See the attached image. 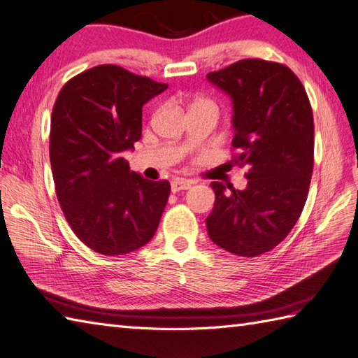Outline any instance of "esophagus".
Here are the masks:
<instances>
[{
    "label": "esophagus",
    "mask_w": 358,
    "mask_h": 358,
    "mask_svg": "<svg viewBox=\"0 0 358 358\" xmlns=\"http://www.w3.org/2000/svg\"><path fill=\"white\" fill-rule=\"evenodd\" d=\"M191 187V183L186 180H172L171 181V189L172 192H180V191H187Z\"/></svg>",
    "instance_id": "obj_1"
}]
</instances>
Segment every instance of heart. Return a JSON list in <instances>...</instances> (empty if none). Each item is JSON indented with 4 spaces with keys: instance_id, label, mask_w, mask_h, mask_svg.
Segmentation results:
<instances>
[{
    "instance_id": "obj_1",
    "label": "heart",
    "mask_w": 358,
    "mask_h": 358,
    "mask_svg": "<svg viewBox=\"0 0 358 358\" xmlns=\"http://www.w3.org/2000/svg\"><path fill=\"white\" fill-rule=\"evenodd\" d=\"M196 101H206V100H196ZM196 101H195V103H196Z\"/></svg>"
}]
</instances>
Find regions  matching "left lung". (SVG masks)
<instances>
[{
  "mask_svg": "<svg viewBox=\"0 0 358 358\" xmlns=\"http://www.w3.org/2000/svg\"><path fill=\"white\" fill-rule=\"evenodd\" d=\"M208 78L232 98V162L248 166L245 191L210 183L208 234L234 255H262L287 237L305 208L314 169L313 108L299 77L281 63L246 58Z\"/></svg>",
  "mask_w": 358,
  "mask_h": 358,
  "instance_id": "left-lung-1",
  "label": "left lung"
}]
</instances>
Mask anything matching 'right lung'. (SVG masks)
<instances>
[{
  "mask_svg": "<svg viewBox=\"0 0 358 358\" xmlns=\"http://www.w3.org/2000/svg\"><path fill=\"white\" fill-rule=\"evenodd\" d=\"M164 83L101 64L59 90L49 155L59 206L75 235L101 255H124L150 241L171 194L167 180L131 172L121 152L141 138L143 104Z\"/></svg>",
  "mask_w": 358,
  "mask_h": 358,
  "instance_id": "1",
  "label": "right lung"
}]
</instances>
